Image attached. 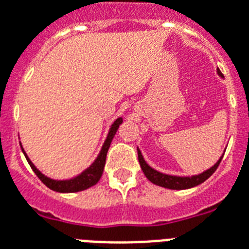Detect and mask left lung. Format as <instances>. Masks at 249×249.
<instances>
[{
    "label": "left lung",
    "mask_w": 249,
    "mask_h": 249,
    "mask_svg": "<svg viewBox=\"0 0 249 249\" xmlns=\"http://www.w3.org/2000/svg\"><path fill=\"white\" fill-rule=\"evenodd\" d=\"M218 74H221L219 71ZM222 157L217 161V163H215L214 166H212L211 169H208L207 171H204L201 174L194 175V177H175V175L162 174V173H160V171L152 169V167L145 162V160L142 159V152L138 149L139 162H140L142 173L145 174L146 178L149 179L153 184L165 187V188H170V190H187V188H192V187L198 186V184H201L203 182H205V180L217 170V167H218V165L221 163Z\"/></svg>",
    "instance_id": "1"
}]
</instances>
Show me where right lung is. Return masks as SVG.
Returning <instances> with one entry per match:
<instances>
[{
    "label": "right lung",
    "instance_id": "1",
    "mask_svg": "<svg viewBox=\"0 0 249 249\" xmlns=\"http://www.w3.org/2000/svg\"><path fill=\"white\" fill-rule=\"evenodd\" d=\"M122 118H118L115 121L110 127V131H109V134H107V138L104 142L103 148H101V152H100V155L97 156V159L94 160V162L90 165L88 169L83 171L82 174L78 175V177H75L72 179H69V180H54V179H51L45 177L44 174H41L40 171L35 167V165L30 161V159L26 156L27 161L30 163L31 169L35 171V174L37 175L38 179L41 180L46 187H49L51 190L57 191V192H79V191H84L87 188H89V187L94 186L96 183L100 180L101 178V175H103L104 171V166H105V161H107V151H109V146H110V142L114 138L115 132L118 130L119 124L122 123Z\"/></svg>",
    "mask_w": 249,
    "mask_h": 249
}]
</instances>
